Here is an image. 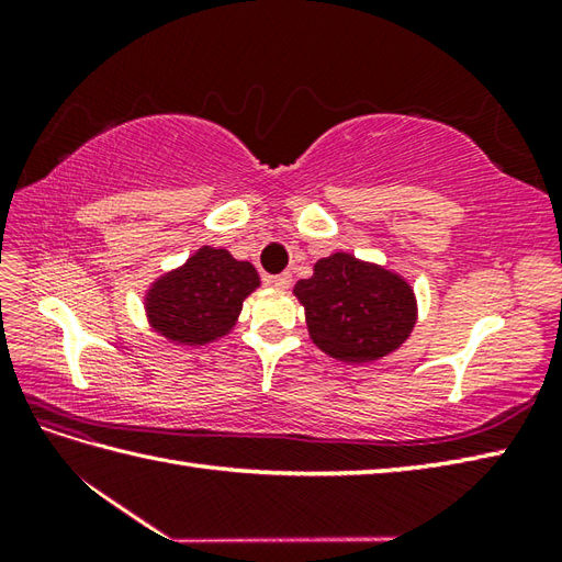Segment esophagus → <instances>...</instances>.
I'll return each mask as SVG.
<instances>
[{"label":"esophagus","mask_w":562,"mask_h":562,"mask_svg":"<svg viewBox=\"0 0 562 562\" xmlns=\"http://www.w3.org/2000/svg\"><path fill=\"white\" fill-rule=\"evenodd\" d=\"M268 282L270 284H274V288H280V290H288L290 284H292V272H280V274H270L268 278Z\"/></svg>","instance_id":"1"}]
</instances>
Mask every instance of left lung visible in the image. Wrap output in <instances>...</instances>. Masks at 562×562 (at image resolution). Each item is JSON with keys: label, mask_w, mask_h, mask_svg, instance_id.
I'll return each instance as SVG.
<instances>
[{"label": "left lung", "mask_w": 562, "mask_h": 562, "mask_svg": "<svg viewBox=\"0 0 562 562\" xmlns=\"http://www.w3.org/2000/svg\"><path fill=\"white\" fill-rule=\"evenodd\" d=\"M294 294L306 308L308 336L342 362H372L396 350L415 324V296L398 274L333 254L300 280Z\"/></svg>", "instance_id": "obj_1"}]
</instances>
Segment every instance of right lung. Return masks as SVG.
Listing matches in <instances>:
<instances>
[{
  "instance_id": "add662e5",
  "label": "right lung",
  "mask_w": 562,
  "mask_h": 562,
  "mask_svg": "<svg viewBox=\"0 0 562 562\" xmlns=\"http://www.w3.org/2000/svg\"><path fill=\"white\" fill-rule=\"evenodd\" d=\"M258 288L250 262L224 248H200L181 270L166 274L147 296V314L161 336L202 345L234 326L246 296Z\"/></svg>"
}]
</instances>
